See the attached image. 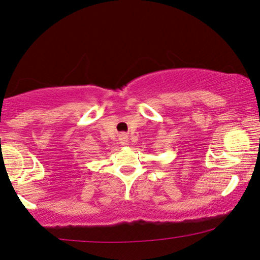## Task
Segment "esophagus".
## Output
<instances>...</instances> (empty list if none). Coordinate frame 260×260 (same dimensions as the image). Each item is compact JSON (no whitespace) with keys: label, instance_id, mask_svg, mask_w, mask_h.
<instances>
[{"label":"esophagus","instance_id":"esophagus-1","mask_svg":"<svg viewBox=\"0 0 260 260\" xmlns=\"http://www.w3.org/2000/svg\"><path fill=\"white\" fill-rule=\"evenodd\" d=\"M128 140H127V137H122V145H127Z\"/></svg>","mask_w":260,"mask_h":260}]
</instances>
